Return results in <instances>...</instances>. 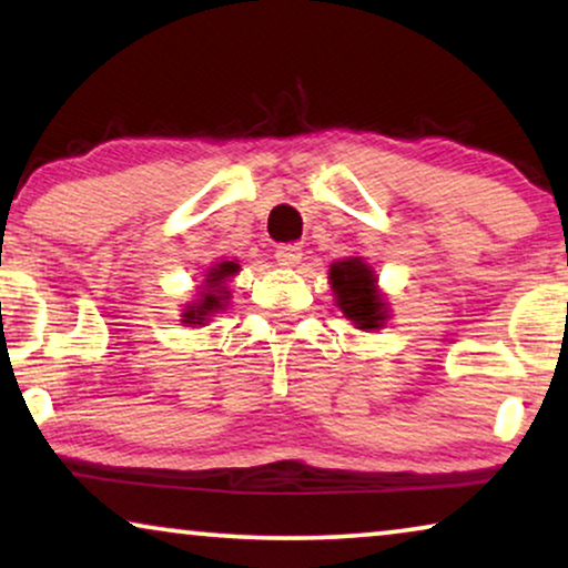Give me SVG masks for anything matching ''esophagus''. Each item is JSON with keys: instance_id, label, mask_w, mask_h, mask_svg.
Wrapping results in <instances>:
<instances>
[{"instance_id": "1", "label": "esophagus", "mask_w": 568, "mask_h": 568, "mask_svg": "<svg viewBox=\"0 0 568 568\" xmlns=\"http://www.w3.org/2000/svg\"><path fill=\"white\" fill-rule=\"evenodd\" d=\"M274 258L278 266H297L302 261V247L300 245H278L274 251Z\"/></svg>"}]
</instances>
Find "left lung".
I'll return each instance as SVG.
<instances>
[{
	"mask_svg": "<svg viewBox=\"0 0 568 568\" xmlns=\"http://www.w3.org/2000/svg\"><path fill=\"white\" fill-rule=\"evenodd\" d=\"M331 290L336 305L359 331H379L385 325L387 302L377 290V276L362 258L331 263Z\"/></svg>",
	"mask_w": 568,
	"mask_h": 568,
	"instance_id": "1",
	"label": "left lung"
}]
</instances>
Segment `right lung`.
<instances>
[{
	"mask_svg": "<svg viewBox=\"0 0 568 568\" xmlns=\"http://www.w3.org/2000/svg\"><path fill=\"white\" fill-rule=\"evenodd\" d=\"M240 271V263L235 261H222L216 263L206 271V278H204V286H201L199 292V300L189 305V310L183 313V323L185 325H206L209 315L216 313V310L224 307V300L230 297L227 292V284L230 276H235Z\"/></svg>",
	"mask_w": 568,
	"mask_h": 568,
	"instance_id": "1",
	"label": "right lung"
}]
</instances>
